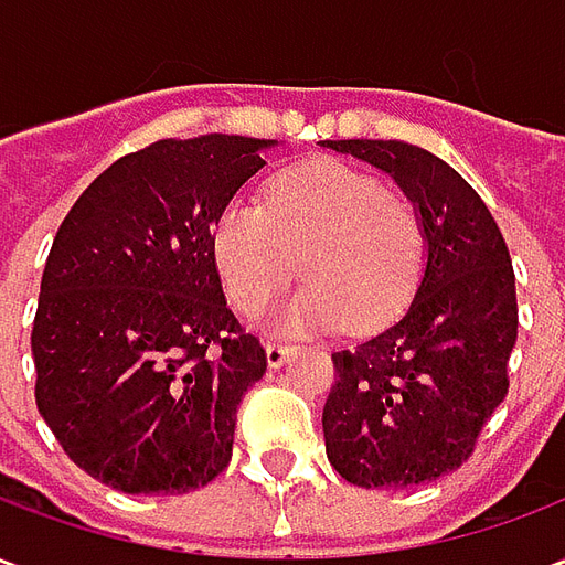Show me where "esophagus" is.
<instances>
[{
	"mask_svg": "<svg viewBox=\"0 0 565 565\" xmlns=\"http://www.w3.org/2000/svg\"><path fill=\"white\" fill-rule=\"evenodd\" d=\"M294 354V344L287 342H266V363L271 369H278L287 363V356Z\"/></svg>",
	"mask_w": 565,
	"mask_h": 565,
	"instance_id": "34e87169",
	"label": "esophagus"
}]
</instances>
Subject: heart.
<instances>
[{
    "instance_id": "1",
    "label": "heart",
    "mask_w": 565,
    "mask_h": 565,
    "mask_svg": "<svg viewBox=\"0 0 565 565\" xmlns=\"http://www.w3.org/2000/svg\"><path fill=\"white\" fill-rule=\"evenodd\" d=\"M211 250L226 296L259 315L287 284L296 259L306 284L275 315L284 332H369L396 318L424 266L417 209L379 178L330 157L271 178L263 205L233 199L214 221Z\"/></svg>"
}]
</instances>
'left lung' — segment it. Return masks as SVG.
I'll list each match as a JSON object with an SVG mask.
<instances>
[{
  "label": "left lung",
  "instance_id": "1",
  "mask_svg": "<svg viewBox=\"0 0 565 565\" xmlns=\"http://www.w3.org/2000/svg\"><path fill=\"white\" fill-rule=\"evenodd\" d=\"M323 148L391 174L424 226V271L412 302L387 330L332 354L335 384L323 405L335 472L366 490H408L469 460L509 393L514 269L493 214L436 153L375 139Z\"/></svg>",
  "mask_w": 565,
  "mask_h": 565
}]
</instances>
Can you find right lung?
Returning <instances> with one entry per match:
<instances>
[{
    "label": "right lung",
    "mask_w": 565,
    "mask_h": 565,
    "mask_svg": "<svg viewBox=\"0 0 565 565\" xmlns=\"http://www.w3.org/2000/svg\"><path fill=\"white\" fill-rule=\"evenodd\" d=\"M271 139H162L111 162L60 223L32 323L35 405L68 460L174 497L230 466L266 351L226 308L214 221Z\"/></svg>",
    "instance_id": "add662e5"
}]
</instances>
